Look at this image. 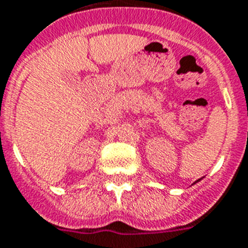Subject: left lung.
<instances>
[{"label": "left lung", "instance_id": "1", "mask_svg": "<svg viewBox=\"0 0 248 248\" xmlns=\"http://www.w3.org/2000/svg\"><path fill=\"white\" fill-rule=\"evenodd\" d=\"M197 182H199V180H197ZM197 182H195V183H197Z\"/></svg>", "mask_w": 248, "mask_h": 248}]
</instances>
